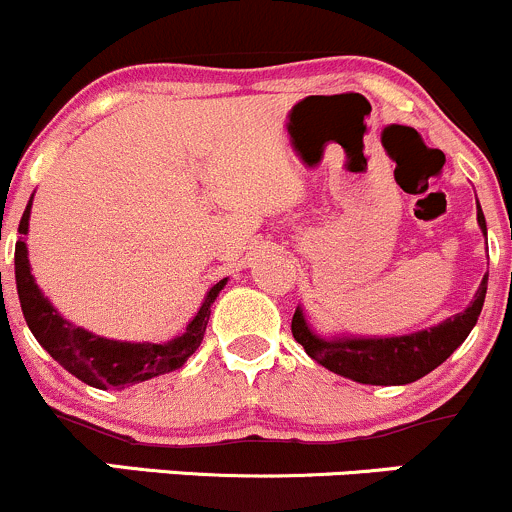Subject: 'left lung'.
<instances>
[{"instance_id":"8db88e82","label":"left lung","mask_w":512,"mask_h":512,"mask_svg":"<svg viewBox=\"0 0 512 512\" xmlns=\"http://www.w3.org/2000/svg\"><path fill=\"white\" fill-rule=\"evenodd\" d=\"M478 224L485 234V216L478 206ZM488 291V273L483 276L473 303L463 313L443 321L428 331L393 338H318L303 321V313H293L291 333L303 351L328 371L366 386H406L438 368L460 343L468 338L483 308Z\"/></svg>"}]
</instances>
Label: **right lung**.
Here are the masks:
<instances>
[{"instance_id":"add662e5","label":"right lung","mask_w":512,"mask_h":512,"mask_svg":"<svg viewBox=\"0 0 512 512\" xmlns=\"http://www.w3.org/2000/svg\"><path fill=\"white\" fill-rule=\"evenodd\" d=\"M29 209H32V201L27 204L22 221H19V234H27ZM14 276H17V293L19 303H22L24 321H27L34 338L42 343L44 351L59 366L67 368L72 376H77L86 386L101 388V391L134 386V383L164 376V373H171L184 366L191 353L204 341L206 323H209L211 316V303L216 301V296H219V291L226 283L224 278V281H219L206 293L194 321L186 326V333H181L174 341L121 343L94 336V333L84 331L79 326H72V323L64 321L54 311L52 303L42 296V291L34 283L24 241H17V249H14Z\"/></svg>"}]
</instances>
